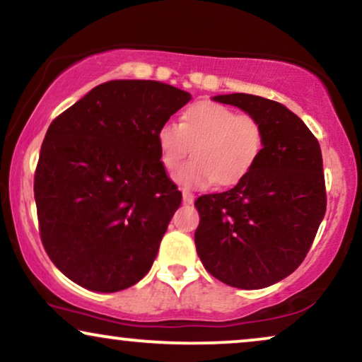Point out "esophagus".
Instances as JSON below:
<instances>
[{
    "mask_svg": "<svg viewBox=\"0 0 362 362\" xmlns=\"http://www.w3.org/2000/svg\"><path fill=\"white\" fill-rule=\"evenodd\" d=\"M182 199H184V204H194L195 195L190 190H182Z\"/></svg>",
    "mask_w": 362,
    "mask_h": 362,
    "instance_id": "esophagus-1",
    "label": "esophagus"
}]
</instances>
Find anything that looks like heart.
<instances>
[{"label": "heart", "instance_id": "1", "mask_svg": "<svg viewBox=\"0 0 362 362\" xmlns=\"http://www.w3.org/2000/svg\"><path fill=\"white\" fill-rule=\"evenodd\" d=\"M157 145L160 162L168 172L177 170L194 145V158L175 173V180L185 189H205L215 180L232 185L259 160L264 130L257 118L200 100L182 113L180 123L160 125Z\"/></svg>", "mask_w": 362, "mask_h": 362}]
</instances>
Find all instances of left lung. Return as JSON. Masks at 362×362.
<instances>
[{"mask_svg": "<svg viewBox=\"0 0 362 362\" xmlns=\"http://www.w3.org/2000/svg\"><path fill=\"white\" fill-rule=\"evenodd\" d=\"M257 118L264 148L234 189L200 195L197 254L207 272L239 289H262L303 264L326 214L319 141L284 105L247 93L218 95Z\"/></svg>", "mask_w": 362, "mask_h": 362, "instance_id": "obj_1", "label": "left lung"}]
</instances>
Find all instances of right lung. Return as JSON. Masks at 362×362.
Listing matches in <instances>:
<instances>
[{"label":"right lung","instance_id":"right-lung-1","mask_svg":"<svg viewBox=\"0 0 362 362\" xmlns=\"http://www.w3.org/2000/svg\"><path fill=\"white\" fill-rule=\"evenodd\" d=\"M190 98L162 81L113 80L52 122L35 170L36 214L48 257L70 281L118 292L150 271L182 202L157 130Z\"/></svg>","mask_w":362,"mask_h":362}]
</instances>
